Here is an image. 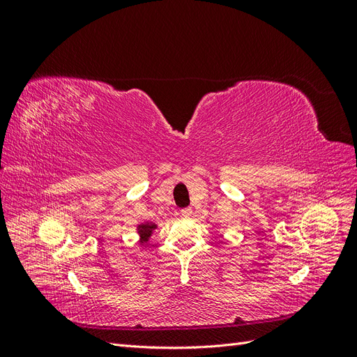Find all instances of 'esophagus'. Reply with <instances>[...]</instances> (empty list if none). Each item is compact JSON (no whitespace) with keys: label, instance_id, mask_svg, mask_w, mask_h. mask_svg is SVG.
Wrapping results in <instances>:
<instances>
[{"label":"esophagus","instance_id":"esophagus-1","mask_svg":"<svg viewBox=\"0 0 357 357\" xmlns=\"http://www.w3.org/2000/svg\"><path fill=\"white\" fill-rule=\"evenodd\" d=\"M180 213H181V215H185V218H189V215L192 214V208H183Z\"/></svg>","mask_w":357,"mask_h":357}]
</instances>
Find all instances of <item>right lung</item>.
<instances>
[{
  "mask_svg": "<svg viewBox=\"0 0 357 357\" xmlns=\"http://www.w3.org/2000/svg\"><path fill=\"white\" fill-rule=\"evenodd\" d=\"M156 228H158V225L153 222H143V223L137 225V234L139 236L138 243L144 245L150 240V236H152V234Z\"/></svg>",
  "mask_w": 357,
  "mask_h": 357,
  "instance_id": "add662e5",
  "label": "right lung"
}]
</instances>
